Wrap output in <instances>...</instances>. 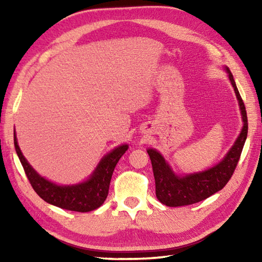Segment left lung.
<instances>
[{
    "mask_svg": "<svg viewBox=\"0 0 262 262\" xmlns=\"http://www.w3.org/2000/svg\"><path fill=\"white\" fill-rule=\"evenodd\" d=\"M225 71L234 89L238 107L241 110L243 126L236 141L221 162L205 171L178 176L171 169L162 154L154 148L147 149L155 179V193L160 202L169 207L196 204L222 190L231 179L240 160L248 135V117L243 100L238 93L231 71L227 68H225Z\"/></svg>",
    "mask_w": 262,
    "mask_h": 262,
    "instance_id": "1",
    "label": "left lung"
}]
</instances>
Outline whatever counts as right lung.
<instances>
[{
  "label": "right lung",
  "instance_id": "1",
  "mask_svg": "<svg viewBox=\"0 0 262 262\" xmlns=\"http://www.w3.org/2000/svg\"><path fill=\"white\" fill-rule=\"evenodd\" d=\"M14 147L20 162L24 166L28 180L33 190L46 203L59 208L86 213L99 208L108 196L109 185L116 164L128 149L127 144L114 148L100 161L93 173L85 181L76 185H57L41 177L24 157L16 141L14 130Z\"/></svg>",
  "mask_w": 262,
  "mask_h": 262
}]
</instances>
